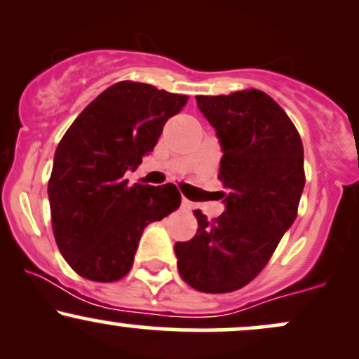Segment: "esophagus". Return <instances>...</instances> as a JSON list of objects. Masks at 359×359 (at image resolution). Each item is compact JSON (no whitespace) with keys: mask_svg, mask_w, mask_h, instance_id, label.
<instances>
[{"mask_svg":"<svg viewBox=\"0 0 359 359\" xmlns=\"http://www.w3.org/2000/svg\"><path fill=\"white\" fill-rule=\"evenodd\" d=\"M182 209H184V211H191V209H192V203H191V201L185 199V197H182Z\"/></svg>","mask_w":359,"mask_h":359,"instance_id":"1","label":"esophagus"}]
</instances>
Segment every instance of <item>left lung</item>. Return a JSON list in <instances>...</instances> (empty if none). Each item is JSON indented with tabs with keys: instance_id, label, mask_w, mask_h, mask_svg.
<instances>
[{
	"instance_id": "obj_1",
	"label": "left lung",
	"mask_w": 359,
	"mask_h": 359,
	"mask_svg": "<svg viewBox=\"0 0 359 359\" xmlns=\"http://www.w3.org/2000/svg\"><path fill=\"white\" fill-rule=\"evenodd\" d=\"M196 101L219 140L228 192L212 222L194 211L199 228L191 241L175 243L177 269L196 290L226 294L257 277L294 224L306 185L304 148L285 111L262 90Z\"/></svg>"
}]
</instances>
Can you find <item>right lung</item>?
Here are the masks:
<instances>
[{"label":"right lung","instance_id":"obj_1","mask_svg":"<svg viewBox=\"0 0 359 359\" xmlns=\"http://www.w3.org/2000/svg\"><path fill=\"white\" fill-rule=\"evenodd\" d=\"M189 97L123 81L102 90L60 140L48 180L52 226L62 257L94 282L123 278L150 222L179 209L174 184L128 185L168 118Z\"/></svg>","mask_w":359,"mask_h":359}]
</instances>
